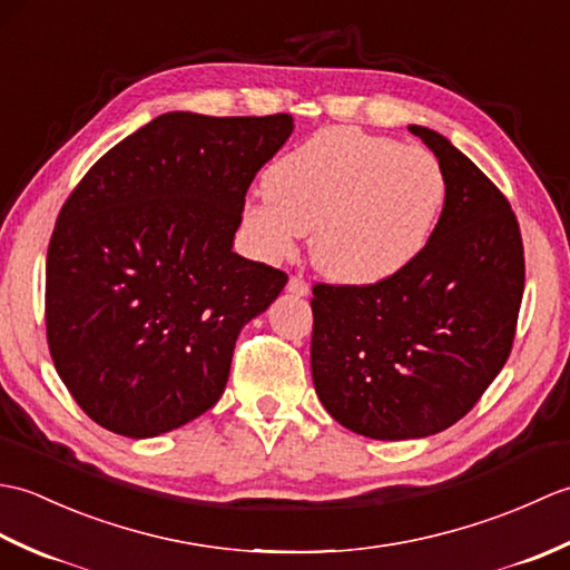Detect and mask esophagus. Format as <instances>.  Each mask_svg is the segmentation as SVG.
<instances>
[{
  "mask_svg": "<svg viewBox=\"0 0 570 570\" xmlns=\"http://www.w3.org/2000/svg\"><path fill=\"white\" fill-rule=\"evenodd\" d=\"M286 292L292 294V296H308L311 294V286L304 282V278H298V276H292L288 278V284H286Z\"/></svg>",
  "mask_w": 570,
  "mask_h": 570,
  "instance_id": "obj_1",
  "label": "esophagus"
}]
</instances>
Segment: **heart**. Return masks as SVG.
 Returning <instances> with one entry per match:
<instances>
[{
    "label": "heart",
    "instance_id": "1",
    "mask_svg": "<svg viewBox=\"0 0 570 570\" xmlns=\"http://www.w3.org/2000/svg\"><path fill=\"white\" fill-rule=\"evenodd\" d=\"M445 174L429 149L333 127L284 154L242 213L264 259L292 257L311 235V262L343 286H374L414 264L439 227Z\"/></svg>",
    "mask_w": 570,
    "mask_h": 570
}]
</instances>
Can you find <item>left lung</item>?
Wrapping results in <instances>:
<instances>
[{"label":"left lung","instance_id":"8db88e82","mask_svg":"<svg viewBox=\"0 0 570 570\" xmlns=\"http://www.w3.org/2000/svg\"><path fill=\"white\" fill-rule=\"evenodd\" d=\"M441 161L445 205L421 257L374 286H313L311 372L325 411L377 441L441 433L510 357L524 247L510 203L439 131L409 125Z\"/></svg>","mask_w":570,"mask_h":570}]
</instances>
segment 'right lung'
I'll return each instance as SVG.
<instances>
[{
	"label": "right lung",
	"instance_id": "right-lung-1",
	"mask_svg": "<svg viewBox=\"0 0 570 570\" xmlns=\"http://www.w3.org/2000/svg\"><path fill=\"white\" fill-rule=\"evenodd\" d=\"M292 115L166 112L95 164L58 215L46 335L102 429L154 439L217 404L239 331L286 274L233 252L247 188Z\"/></svg>",
	"mask_w": 570,
	"mask_h": 570
}]
</instances>
